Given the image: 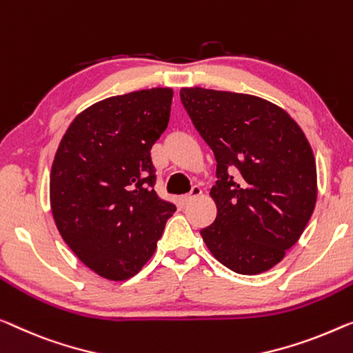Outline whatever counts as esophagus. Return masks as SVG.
Wrapping results in <instances>:
<instances>
[{"label": "esophagus", "mask_w": 353, "mask_h": 353, "mask_svg": "<svg viewBox=\"0 0 353 353\" xmlns=\"http://www.w3.org/2000/svg\"><path fill=\"white\" fill-rule=\"evenodd\" d=\"M201 193H203L201 188H199V187H193L190 193L181 198V201H182V204H188V203H192L193 199H196L198 196H201Z\"/></svg>", "instance_id": "34e87169"}]
</instances>
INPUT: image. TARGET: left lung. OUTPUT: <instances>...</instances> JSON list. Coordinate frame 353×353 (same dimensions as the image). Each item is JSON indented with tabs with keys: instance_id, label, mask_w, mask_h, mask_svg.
<instances>
[{
	"instance_id": "left-lung-1",
	"label": "left lung",
	"mask_w": 353,
	"mask_h": 353,
	"mask_svg": "<svg viewBox=\"0 0 353 353\" xmlns=\"http://www.w3.org/2000/svg\"><path fill=\"white\" fill-rule=\"evenodd\" d=\"M181 101L212 149L217 215L199 233L238 274L276 266L296 244L317 201L311 144L282 108L245 93L182 88Z\"/></svg>"
}]
</instances>
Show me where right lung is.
Masks as SVG:
<instances>
[{
  "label": "right lung",
  "mask_w": 353,
  "mask_h": 353,
  "mask_svg": "<svg viewBox=\"0 0 353 353\" xmlns=\"http://www.w3.org/2000/svg\"><path fill=\"white\" fill-rule=\"evenodd\" d=\"M171 88L92 104L72 120L50 171L57 228L83 265L109 281L138 274L176 206L154 190L150 149L170 122Z\"/></svg>",
  "instance_id": "right-lung-1"
}]
</instances>
